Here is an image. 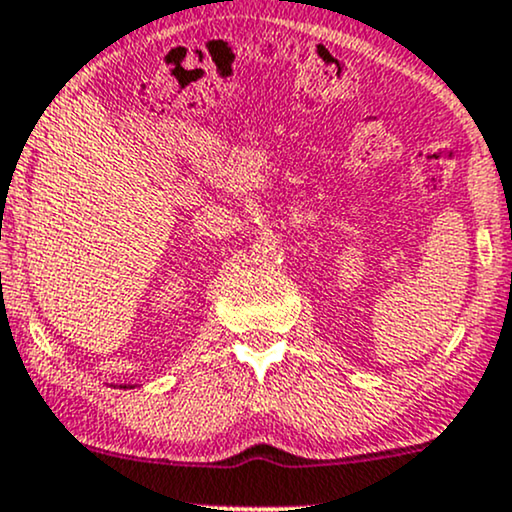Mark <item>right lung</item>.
<instances>
[{
  "instance_id": "1",
  "label": "right lung",
  "mask_w": 512,
  "mask_h": 512,
  "mask_svg": "<svg viewBox=\"0 0 512 512\" xmlns=\"http://www.w3.org/2000/svg\"><path fill=\"white\" fill-rule=\"evenodd\" d=\"M122 388H126V386H122Z\"/></svg>"
}]
</instances>
